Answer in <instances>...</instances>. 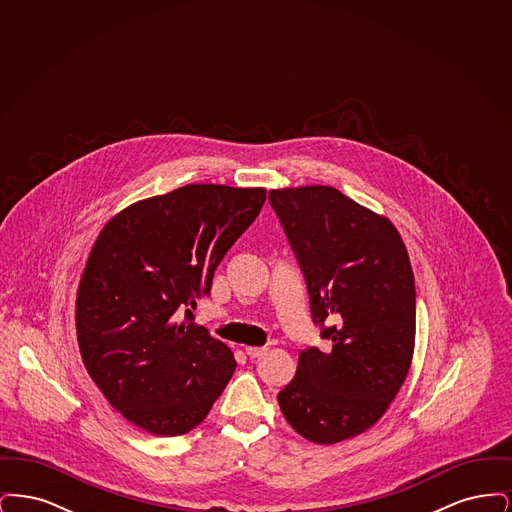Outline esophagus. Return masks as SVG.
I'll use <instances>...</instances> for the list:
<instances>
[{
	"instance_id": "1",
	"label": "esophagus",
	"mask_w": 512,
	"mask_h": 512,
	"mask_svg": "<svg viewBox=\"0 0 512 512\" xmlns=\"http://www.w3.org/2000/svg\"><path fill=\"white\" fill-rule=\"evenodd\" d=\"M245 353H247L251 359H257V357H261V355L267 353V347H253V345H249V347H245Z\"/></svg>"
}]
</instances>
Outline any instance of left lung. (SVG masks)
I'll return each instance as SVG.
<instances>
[{
	"instance_id": "obj_1",
	"label": "left lung",
	"mask_w": 512,
	"mask_h": 512,
	"mask_svg": "<svg viewBox=\"0 0 512 512\" xmlns=\"http://www.w3.org/2000/svg\"><path fill=\"white\" fill-rule=\"evenodd\" d=\"M303 270L326 349L299 353L278 405L293 430L330 445L372 428L401 390L414 353L416 293L393 222L332 186L270 190Z\"/></svg>"
}]
</instances>
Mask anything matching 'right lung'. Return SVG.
I'll return each instance as SVG.
<instances>
[{
    "label": "right lung",
    "instance_id": "obj_1",
    "mask_svg": "<svg viewBox=\"0 0 512 512\" xmlns=\"http://www.w3.org/2000/svg\"><path fill=\"white\" fill-rule=\"evenodd\" d=\"M265 199V188L188 184L128 205L92 245L76 293L80 355L105 399L147 434H188L232 378L230 347L178 318L211 293Z\"/></svg>",
    "mask_w": 512,
    "mask_h": 512
}]
</instances>
